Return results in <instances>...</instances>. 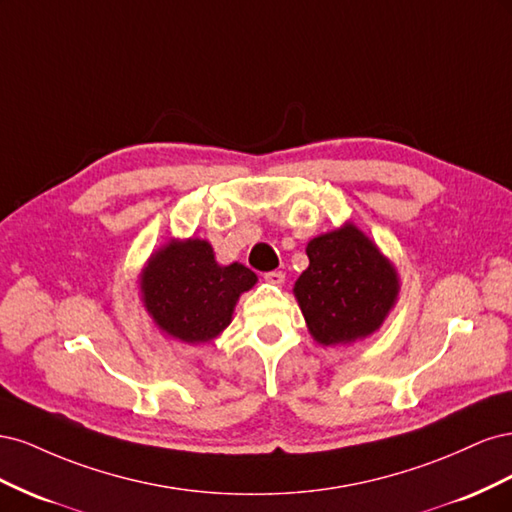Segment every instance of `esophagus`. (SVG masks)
Instances as JSON below:
<instances>
[{
  "instance_id": "obj_1",
  "label": "esophagus",
  "mask_w": 512,
  "mask_h": 512,
  "mask_svg": "<svg viewBox=\"0 0 512 512\" xmlns=\"http://www.w3.org/2000/svg\"><path fill=\"white\" fill-rule=\"evenodd\" d=\"M265 280H267L269 284H284L286 275H284L282 271H269V273H265Z\"/></svg>"
}]
</instances>
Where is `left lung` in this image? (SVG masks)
<instances>
[{
  "label": "left lung",
  "mask_w": 512,
  "mask_h": 512,
  "mask_svg": "<svg viewBox=\"0 0 512 512\" xmlns=\"http://www.w3.org/2000/svg\"><path fill=\"white\" fill-rule=\"evenodd\" d=\"M309 267L294 284L301 312L322 346L374 333L397 299V273L363 232L346 224L307 243Z\"/></svg>",
  "instance_id": "left-lung-1"
}]
</instances>
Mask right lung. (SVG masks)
<instances>
[{
    "label": "right lung",
    "instance_id": "right-lung-1",
    "mask_svg": "<svg viewBox=\"0 0 512 512\" xmlns=\"http://www.w3.org/2000/svg\"><path fill=\"white\" fill-rule=\"evenodd\" d=\"M254 284L256 275L239 262L220 267L207 241H173L151 256L143 299L162 331L200 344L228 327L239 294Z\"/></svg>",
    "mask_w": 512,
    "mask_h": 512
}]
</instances>
